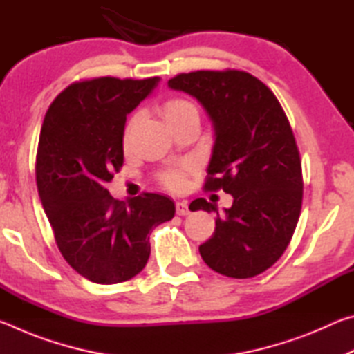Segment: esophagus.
<instances>
[{"label": "esophagus", "instance_id": "1", "mask_svg": "<svg viewBox=\"0 0 354 354\" xmlns=\"http://www.w3.org/2000/svg\"><path fill=\"white\" fill-rule=\"evenodd\" d=\"M189 211V206H187V201H176V214L178 215H187Z\"/></svg>", "mask_w": 354, "mask_h": 354}]
</instances>
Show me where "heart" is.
Here are the masks:
<instances>
[{
  "label": "heart",
  "mask_w": 354,
  "mask_h": 354,
  "mask_svg": "<svg viewBox=\"0 0 354 354\" xmlns=\"http://www.w3.org/2000/svg\"><path fill=\"white\" fill-rule=\"evenodd\" d=\"M159 113L160 117L164 118V122L167 123V127L171 128L175 124L184 122V120L189 118H198V107H196L192 101L181 98V97H173L165 100L162 104L159 106ZM136 118L131 120L128 123L127 129H124V147H129L131 143V134H133V128H134ZM183 170L179 169H170L160 173V183H162L165 187L169 189H179L183 185Z\"/></svg>",
  "instance_id": "1"
}]
</instances>
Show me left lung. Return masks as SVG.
Masks as SVG:
<instances>
[{"label": "left lung", "instance_id": "left-lung-1", "mask_svg": "<svg viewBox=\"0 0 354 354\" xmlns=\"http://www.w3.org/2000/svg\"><path fill=\"white\" fill-rule=\"evenodd\" d=\"M169 87L198 100L212 122L205 190L223 189L234 198L223 215L205 198L190 203L192 211L217 212L200 254L220 274L253 278L283 256L301 211V160L289 120L270 88L247 71H190Z\"/></svg>", "mask_w": 354, "mask_h": 354}]
</instances>
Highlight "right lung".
Segmentation results:
<instances>
[{
	"label": "right lung",
	"mask_w": 354,
	"mask_h": 354,
	"mask_svg": "<svg viewBox=\"0 0 354 354\" xmlns=\"http://www.w3.org/2000/svg\"><path fill=\"white\" fill-rule=\"evenodd\" d=\"M159 77H95L73 82L41 124L35 179L57 248L71 268L97 284L134 278L147 266L149 232L175 215L159 194L112 198L107 183L123 165L127 115Z\"/></svg>",
	"instance_id": "1"
}]
</instances>
